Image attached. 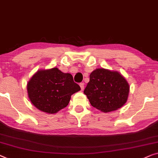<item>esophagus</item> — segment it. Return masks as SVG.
<instances>
[{
	"mask_svg": "<svg viewBox=\"0 0 158 158\" xmlns=\"http://www.w3.org/2000/svg\"><path fill=\"white\" fill-rule=\"evenodd\" d=\"M80 86H81V88L82 90H84V83H80Z\"/></svg>",
	"mask_w": 158,
	"mask_h": 158,
	"instance_id": "esophagus-1",
	"label": "esophagus"
}]
</instances>
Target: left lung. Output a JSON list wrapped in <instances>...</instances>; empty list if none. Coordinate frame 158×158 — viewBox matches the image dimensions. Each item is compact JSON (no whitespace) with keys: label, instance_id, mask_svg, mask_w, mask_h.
Listing matches in <instances>:
<instances>
[{"label":"left lung","instance_id":"obj_1","mask_svg":"<svg viewBox=\"0 0 158 158\" xmlns=\"http://www.w3.org/2000/svg\"><path fill=\"white\" fill-rule=\"evenodd\" d=\"M130 86L117 71L98 68L91 73L84 90L91 106L105 113L116 110L126 102Z\"/></svg>","mask_w":158,"mask_h":158}]
</instances>
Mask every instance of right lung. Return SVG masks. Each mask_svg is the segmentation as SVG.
<instances>
[{"mask_svg": "<svg viewBox=\"0 0 158 158\" xmlns=\"http://www.w3.org/2000/svg\"><path fill=\"white\" fill-rule=\"evenodd\" d=\"M81 90L70 73L58 68L38 70L27 84L29 99L34 106L45 113H58L69 103L71 95Z\"/></svg>", "mask_w": 158, "mask_h": 158, "instance_id": "obj_1", "label": "right lung"}]
</instances>
